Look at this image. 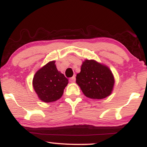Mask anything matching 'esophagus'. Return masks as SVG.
I'll list each match as a JSON object with an SVG mask.
<instances>
[{
  "instance_id": "34e87169",
  "label": "esophagus",
  "mask_w": 147,
  "mask_h": 147,
  "mask_svg": "<svg viewBox=\"0 0 147 147\" xmlns=\"http://www.w3.org/2000/svg\"><path fill=\"white\" fill-rule=\"evenodd\" d=\"M75 80H76V78H75V76H73V77H71V78L70 79V82H72V83H73V82H75Z\"/></svg>"
}]
</instances>
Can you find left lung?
<instances>
[{"label": "left lung", "mask_w": 147, "mask_h": 147, "mask_svg": "<svg viewBox=\"0 0 147 147\" xmlns=\"http://www.w3.org/2000/svg\"><path fill=\"white\" fill-rule=\"evenodd\" d=\"M76 82L86 97L100 99L111 95L115 80L106 65L94 60H85L76 77Z\"/></svg>", "instance_id": "1"}]
</instances>
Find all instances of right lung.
<instances>
[{
  "mask_svg": "<svg viewBox=\"0 0 147 147\" xmlns=\"http://www.w3.org/2000/svg\"><path fill=\"white\" fill-rule=\"evenodd\" d=\"M33 87L41 100L52 102L61 97L68 79L57 70L55 61L49 62L36 72L33 78Z\"/></svg>",
  "mask_w": 147,
  "mask_h": 147,
  "instance_id": "right-lung-1",
  "label": "right lung"
}]
</instances>
